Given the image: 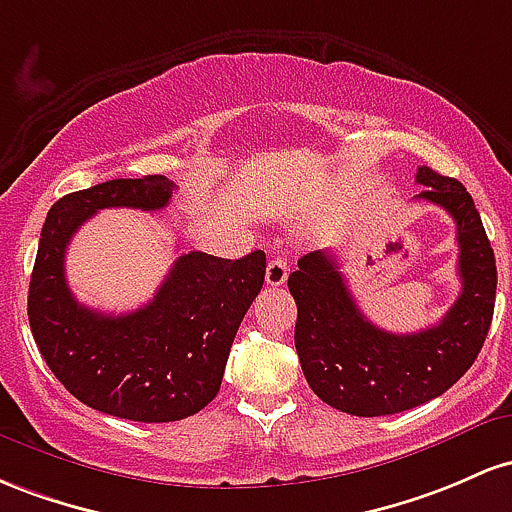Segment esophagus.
Here are the masks:
<instances>
[{"mask_svg":"<svg viewBox=\"0 0 512 512\" xmlns=\"http://www.w3.org/2000/svg\"><path fill=\"white\" fill-rule=\"evenodd\" d=\"M287 280V261L285 258L275 256L266 266V283L271 287H280Z\"/></svg>","mask_w":512,"mask_h":512,"instance_id":"1","label":"esophagus"}]
</instances>
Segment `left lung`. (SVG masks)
<instances>
[{
    "instance_id": "1",
    "label": "left lung",
    "mask_w": 512,
    "mask_h": 512,
    "mask_svg": "<svg viewBox=\"0 0 512 512\" xmlns=\"http://www.w3.org/2000/svg\"><path fill=\"white\" fill-rule=\"evenodd\" d=\"M418 200L438 205L457 225L462 292L435 326L389 333L350 295L329 251L297 261L287 287L297 304L295 348L312 392L350 416H389L435 399L455 384L486 341L496 304V256L472 195L457 179L421 166Z\"/></svg>"
}]
</instances>
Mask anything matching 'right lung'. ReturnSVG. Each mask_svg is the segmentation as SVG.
<instances>
[{"label": "right lung", "mask_w": 512, "mask_h": 512, "mask_svg": "<svg viewBox=\"0 0 512 512\" xmlns=\"http://www.w3.org/2000/svg\"><path fill=\"white\" fill-rule=\"evenodd\" d=\"M171 193L164 176H142L60 198L45 217L28 287V321L53 375L82 404L128 421H181L215 399L266 275L263 251L239 261L191 251L135 312L113 317L74 300L65 278L74 232L106 208L162 210Z\"/></svg>", "instance_id": "obj_1"}]
</instances>
